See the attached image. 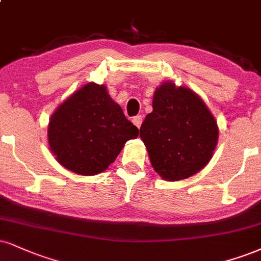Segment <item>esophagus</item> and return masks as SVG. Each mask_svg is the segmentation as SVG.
<instances>
[{
  "mask_svg": "<svg viewBox=\"0 0 261 261\" xmlns=\"http://www.w3.org/2000/svg\"><path fill=\"white\" fill-rule=\"evenodd\" d=\"M133 122L135 125H136L137 127H141V124H142V117H141V115H137V117H134V119H133Z\"/></svg>",
  "mask_w": 261,
  "mask_h": 261,
  "instance_id": "obj_1",
  "label": "esophagus"
}]
</instances>
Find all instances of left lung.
<instances>
[{"instance_id":"1","label":"left lung","mask_w":261,"mask_h":261,"mask_svg":"<svg viewBox=\"0 0 261 261\" xmlns=\"http://www.w3.org/2000/svg\"><path fill=\"white\" fill-rule=\"evenodd\" d=\"M140 136L154 170L178 181L208 164L218 142V125L205 103L187 87L164 83L153 96Z\"/></svg>"}]
</instances>
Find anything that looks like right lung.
<instances>
[{
  "instance_id": "1",
  "label": "right lung",
  "mask_w": 261,
  "mask_h": 261,
  "mask_svg": "<svg viewBox=\"0 0 261 261\" xmlns=\"http://www.w3.org/2000/svg\"><path fill=\"white\" fill-rule=\"evenodd\" d=\"M139 136L103 85H85L52 115L48 143L59 164L90 176L105 171L126 141Z\"/></svg>"
}]
</instances>
